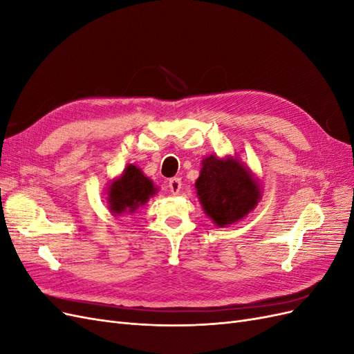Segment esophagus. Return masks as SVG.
Returning <instances> with one entry per match:
<instances>
[{
	"instance_id": "esophagus-1",
	"label": "esophagus",
	"mask_w": 354,
	"mask_h": 354,
	"mask_svg": "<svg viewBox=\"0 0 354 354\" xmlns=\"http://www.w3.org/2000/svg\"><path fill=\"white\" fill-rule=\"evenodd\" d=\"M168 187H169L171 194H173V195L180 194V190H181V178H178V177L171 178V180L168 181Z\"/></svg>"
}]
</instances>
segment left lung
<instances>
[{
	"label": "left lung",
	"instance_id": "8db88e82",
	"mask_svg": "<svg viewBox=\"0 0 354 354\" xmlns=\"http://www.w3.org/2000/svg\"><path fill=\"white\" fill-rule=\"evenodd\" d=\"M195 189L203 211L218 227L242 220L261 199L259 180L232 156L202 159Z\"/></svg>",
	"mask_w": 354,
	"mask_h": 354
}]
</instances>
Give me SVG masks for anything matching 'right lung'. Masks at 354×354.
Returning <instances> with one entry per match:
<instances>
[{
    "mask_svg": "<svg viewBox=\"0 0 354 354\" xmlns=\"http://www.w3.org/2000/svg\"><path fill=\"white\" fill-rule=\"evenodd\" d=\"M156 187L151 178H147L143 171L130 164L127 165L124 173L115 178L108 187L109 209L115 216L124 212H134L137 208L156 194Z\"/></svg>",
    "mask_w": 354,
    "mask_h": 354,
    "instance_id": "add662e5",
    "label": "right lung"
}]
</instances>
